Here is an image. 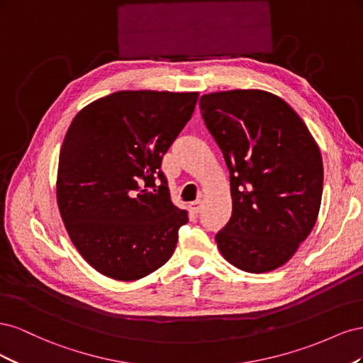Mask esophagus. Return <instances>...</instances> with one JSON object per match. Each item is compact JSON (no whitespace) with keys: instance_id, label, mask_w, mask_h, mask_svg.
<instances>
[{"instance_id":"1","label":"esophagus","mask_w":363,"mask_h":363,"mask_svg":"<svg viewBox=\"0 0 363 363\" xmlns=\"http://www.w3.org/2000/svg\"><path fill=\"white\" fill-rule=\"evenodd\" d=\"M201 208H203V201H201L200 199L191 203V211H192L194 213H200Z\"/></svg>"}]
</instances>
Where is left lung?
I'll return each instance as SVG.
<instances>
[{
	"label": "left lung",
	"instance_id": "left-lung-1",
	"mask_svg": "<svg viewBox=\"0 0 363 363\" xmlns=\"http://www.w3.org/2000/svg\"><path fill=\"white\" fill-rule=\"evenodd\" d=\"M230 172L232 218L215 239L236 268L284 265L311 235L323 196V159L309 128L280 96L236 89L200 98Z\"/></svg>",
	"mask_w": 363,
	"mask_h": 363
}]
</instances>
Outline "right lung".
<instances>
[{
	"label": "right lung",
	"instance_id": "obj_1",
	"mask_svg": "<svg viewBox=\"0 0 363 363\" xmlns=\"http://www.w3.org/2000/svg\"><path fill=\"white\" fill-rule=\"evenodd\" d=\"M199 92L121 91L77 113L63 139L57 204L83 259L131 281L164 265L188 212L171 201L162 159Z\"/></svg>",
	"mask_w": 363,
	"mask_h": 363
}]
</instances>
